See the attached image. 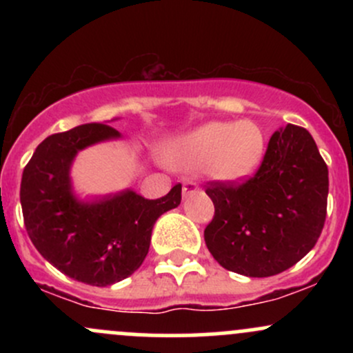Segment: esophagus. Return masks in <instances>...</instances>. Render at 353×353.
<instances>
[{
	"label": "esophagus",
	"mask_w": 353,
	"mask_h": 353,
	"mask_svg": "<svg viewBox=\"0 0 353 353\" xmlns=\"http://www.w3.org/2000/svg\"><path fill=\"white\" fill-rule=\"evenodd\" d=\"M199 190V185L192 181H185L184 185H182V197H189L190 194L197 192Z\"/></svg>",
	"instance_id": "34e87169"
}]
</instances>
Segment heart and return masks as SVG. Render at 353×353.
<instances>
[{
    "instance_id": "obj_1",
    "label": "heart",
    "mask_w": 353,
    "mask_h": 353,
    "mask_svg": "<svg viewBox=\"0 0 353 353\" xmlns=\"http://www.w3.org/2000/svg\"><path fill=\"white\" fill-rule=\"evenodd\" d=\"M264 151V131L254 121H212L174 139L168 148V161L184 171L201 169L209 179L222 184H239L257 171Z\"/></svg>"
}]
</instances>
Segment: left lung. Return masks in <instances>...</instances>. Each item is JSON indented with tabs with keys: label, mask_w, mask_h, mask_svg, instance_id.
Returning <instances> with one entry per match:
<instances>
[{
	"label": "left lung",
	"mask_w": 353,
	"mask_h": 353,
	"mask_svg": "<svg viewBox=\"0 0 353 353\" xmlns=\"http://www.w3.org/2000/svg\"><path fill=\"white\" fill-rule=\"evenodd\" d=\"M205 245L224 269L270 277L310 252L323 229L329 169L307 129L275 131L261 168L241 185L210 182Z\"/></svg>",
	"instance_id": "obj_1"
}]
</instances>
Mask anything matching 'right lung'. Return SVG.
<instances>
[{"mask_svg":"<svg viewBox=\"0 0 353 353\" xmlns=\"http://www.w3.org/2000/svg\"><path fill=\"white\" fill-rule=\"evenodd\" d=\"M116 139L121 132L98 123L46 137L24 168L19 190L24 225L38 252L59 272L96 287L134 274L149 252L156 221L181 204V184L156 201L132 189L79 199L71 181L78 152Z\"/></svg>","mask_w":353,"mask_h":353,"instance_id":"1","label":"right lung"}]
</instances>
